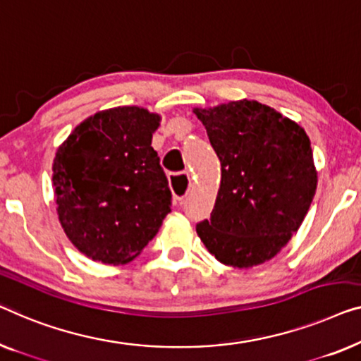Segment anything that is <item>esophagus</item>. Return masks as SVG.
I'll use <instances>...</instances> for the list:
<instances>
[{"label":"esophagus","instance_id":"esophagus-1","mask_svg":"<svg viewBox=\"0 0 361 361\" xmlns=\"http://www.w3.org/2000/svg\"><path fill=\"white\" fill-rule=\"evenodd\" d=\"M169 184L172 193H174L176 200H182L189 192L192 182H190V176L187 172H182V174H171L169 177Z\"/></svg>","mask_w":361,"mask_h":361}]
</instances>
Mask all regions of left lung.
<instances>
[{
	"label": "left lung",
	"mask_w": 361,
	"mask_h": 361,
	"mask_svg": "<svg viewBox=\"0 0 361 361\" xmlns=\"http://www.w3.org/2000/svg\"><path fill=\"white\" fill-rule=\"evenodd\" d=\"M221 163L210 219L197 234L216 260L249 269L275 257L301 226L316 193L310 138L257 101L193 109Z\"/></svg>",
	"instance_id": "8db88e82"
}]
</instances>
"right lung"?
Segmentation results:
<instances>
[{"instance_id": "right-lung-1", "label": "right lung", "mask_w": 361, "mask_h": 361, "mask_svg": "<svg viewBox=\"0 0 361 361\" xmlns=\"http://www.w3.org/2000/svg\"><path fill=\"white\" fill-rule=\"evenodd\" d=\"M159 120L142 107L109 109L78 125L56 151L59 219L92 260H133L171 212L168 177L151 146Z\"/></svg>"}]
</instances>
